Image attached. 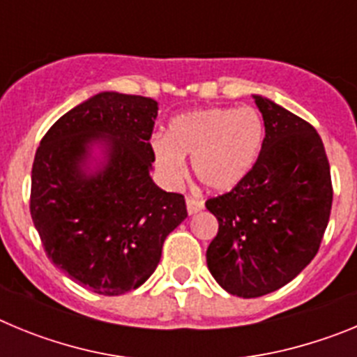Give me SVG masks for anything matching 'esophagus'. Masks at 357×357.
Wrapping results in <instances>:
<instances>
[{
    "mask_svg": "<svg viewBox=\"0 0 357 357\" xmlns=\"http://www.w3.org/2000/svg\"><path fill=\"white\" fill-rule=\"evenodd\" d=\"M185 206H188L189 216H193V214L200 213V211L204 209V202L197 200V198H191V197H189L188 200H185Z\"/></svg>",
    "mask_w": 357,
    "mask_h": 357,
    "instance_id": "esophagus-1",
    "label": "esophagus"
}]
</instances>
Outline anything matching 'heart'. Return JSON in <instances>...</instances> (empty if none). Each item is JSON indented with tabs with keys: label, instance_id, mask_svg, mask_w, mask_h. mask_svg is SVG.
<instances>
[{
	"label": "heart",
	"instance_id": "heart-1",
	"mask_svg": "<svg viewBox=\"0 0 357 357\" xmlns=\"http://www.w3.org/2000/svg\"><path fill=\"white\" fill-rule=\"evenodd\" d=\"M264 123L250 107L198 109L169 121L168 135H153L151 151L159 175L168 184L185 176L184 157L198 181L214 193H227L241 184L259 159Z\"/></svg>",
	"mask_w": 357,
	"mask_h": 357
}]
</instances>
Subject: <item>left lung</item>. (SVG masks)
Instances as JSON below:
<instances>
[{"label":"left lung","instance_id":"8db88e82","mask_svg":"<svg viewBox=\"0 0 357 357\" xmlns=\"http://www.w3.org/2000/svg\"><path fill=\"white\" fill-rule=\"evenodd\" d=\"M254 100L264 119L259 159L241 184L206 202L218 220L207 268L225 291L243 298L282 288L313 261L333 206L318 132L272 100Z\"/></svg>","mask_w":357,"mask_h":357}]
</instances>
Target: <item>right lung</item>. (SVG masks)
I'll return each mask as SVG.
<instances>
[{"mask_svg":"<svg viewBox=\"0 0 357 357\" xmlns=\"http://www.w3.org/2000/svg\"><path fill=\"white\" fill-rule=\"evenodd\" d=\"M157 110L151 98L94 94L56 119L36 151L30 214L46 255L98 295L139 288L188 216L184 197L150 176Z\"/></svg>","mask_w":357,"mask_h":357,"instance_id":"1","label":"right lung"}]
</instances>
